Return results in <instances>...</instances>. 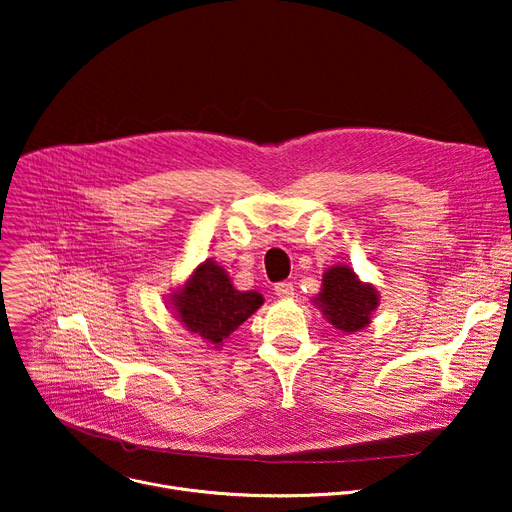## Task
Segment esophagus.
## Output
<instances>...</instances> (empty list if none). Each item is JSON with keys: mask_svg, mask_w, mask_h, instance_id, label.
Returning <instances> with one entry per match:
<instances>
[{"mask_svg": "<svg viewBox=\"0 0 512 512\" xmlns=\"http://www.w3.org/2000/svg\"><path fill=\"white\" fill-rule=\"evenodd\" d=\"M273 292H275V296H280V298H292L294 296V284L292 282H280V284L273 286Z\"/></svg>", "mask_w": 512, "mask_h": 512, "instance_id": "1", "label": "esophagus"}]
</instances>
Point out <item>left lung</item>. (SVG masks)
<instances>
[{"instance_id":"8db88e82","label":"left lung","mask_w":512,"mask_h":512,"mask_svg":"<svg viewBox=\"0 0 512 512\" xmlns=\"http://www.w3.org/2000/svg\"><path fill=\"white\" fill-rule=\"evenodd\" d=\"M316 302L333 327L353 333L369 324L371 312L378 306V292L361 284L349 267L337 265L324 273Z\"/></svg>"}]
</instances>
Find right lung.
I'll list each match as a JSON object with an SVG mask.
<instances>
[{
	"label": "right lung",
	"mask_w": 512,
	"mask_h": 512,
	"mask_svg": "<svg viewBox=\"0 0 512 512\" xmlns=\"http://www.w3.org/2000/svg\"><path fill=\"white\" fill-rule=\"evenodd\" d=\"M261 304V294L232 288L224 269L210 259L194 271L175 296V310L181 322L212 345H220L235 333Z\"/></svg>",
	"instance_id": "obj_1"
}]
</instances>
